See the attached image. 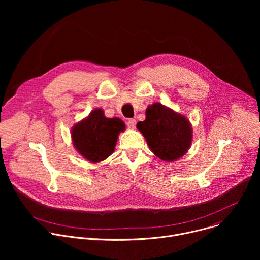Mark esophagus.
<instances>
[{
    "instance_id": "34e87169",
    "label": "esophagus",
    "mask_w": 260,
    "mask_h": 260,
    "mask_svg": "<svg viewBox=\"0 0 260 260\" xmlns=\"http://www.w3.org/2000/svg\"><path fill=\"white\" fill-rule=\"evenodd\" d=\"M126 125H127V127L131 128V129L135 128V127H136V119H134V118L128 119L127 122H126Z\"/></svg>"
}]
</instances>
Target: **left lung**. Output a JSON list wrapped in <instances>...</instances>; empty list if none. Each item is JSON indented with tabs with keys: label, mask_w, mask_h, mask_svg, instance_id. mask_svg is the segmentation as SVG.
<instances>
[{
	"label": "left lung",
	"mask_w": 260,
	"mask_h": 260,
	"mask_svg": "<svg viewBox=\"0 0 260 260\" xmlns=\"http://www.w3.org/2000/svg\"><path fill=\"white\" fill-rule=\"evenodd\" d=\"M151 151L160 159L173 161L187 152L192 134L189 121L159 103L146 110V119L137 124Z\"/></svg>",
	"instance_id": "left-lung-1"
}]
</instances>
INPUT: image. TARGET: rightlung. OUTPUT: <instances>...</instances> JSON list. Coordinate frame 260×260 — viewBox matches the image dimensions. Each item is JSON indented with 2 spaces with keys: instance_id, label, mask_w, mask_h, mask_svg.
I'll use <instances>...</instances> for the list:
<instances>
[{
  "instance_id": "obj_1",
  "label": "right lung",
  "mask_w": 260,
  "mask_h": 260,
  "mask_svg": "<svg viewBox=\"0 0 260 260\" xmlns=\"http://www.w3.org/2000/svg\"><path fill=\"white\" fill-rule=\"evenodd\" d=\"M125 124L119 118H107L101 109H95L89 116L76 124L72 132L74 146L86 159L99 162L114 151L120 132Z\"/></svg>"
}]
</instances>
